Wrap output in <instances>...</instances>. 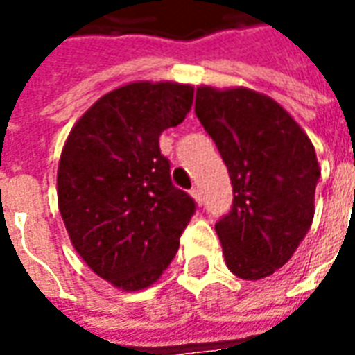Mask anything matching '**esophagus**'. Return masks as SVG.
<instances>
[{"label": "esophagus", "instance_id": "obj_1", "mask_svg": "<svg viewBox=\"0 0 355 355\" xmlns=\"http://www.w3.org/2000/svg\"><path fill=\"white\" fill-rule=\"evenodd\" d=\"M190 196H192L193 201H196L198 205H203V193H201L200 188H192V190H190Z\"/></svg>", "mask_w": 355, "mask_h": 355}]
</instances>
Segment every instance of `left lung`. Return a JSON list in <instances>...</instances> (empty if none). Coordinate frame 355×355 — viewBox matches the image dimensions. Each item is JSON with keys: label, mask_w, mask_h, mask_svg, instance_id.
Instances as JSON below:
<instances>
[{"label": "left lung", "mask_w": 355, "mask_h": 355, "mask_svg": "<svg viewBox=\"0 0 355 355\" xmlns=\"http://www.w3.org/2000/svg\"><path fill=\"white\" fill-rule=\"evenodd\" d=\"M196 116L234 190L230 213L215 224L226 266L241 279L268 277L312 226L321 175L312 140L274 98L247 87L201 85Z\"/></svg>", "instance_id": "obj_1"}]
</instances>
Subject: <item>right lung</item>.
<instances>
[{
	"label": "right lung",
	"instance_id": "right-lung-1",
	"mask_svg": "<svg viewBox=\"0 0 355 355\" xmlns=\"http://www.w3.org/2000/svg\"><path fill=\"white\" fill-rule=\"evenodd\" d=\"M193 87L135 81L78 119L57 175L58 209L73 249L121 291L159 279L175 259L196 203L171 182L159 135L184 121Z\"/></svg>",
	"mask_w": 355,
	"mask_h": 355
}]
</instances>
